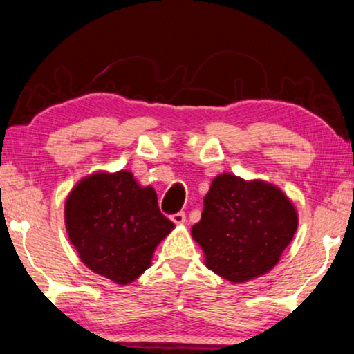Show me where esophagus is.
<instances>
[{"instance_id":"34e87169","label":"esophagus","mask_w":354,"mask_h":354,"mask_svg":"<svg viewBox=\"0 0 354 354\" xmlns=\"http://www.w3.org/2000/svg\"><path fill=\"white\" fill-rule=\"evenodd\" d=\"M170 220L174 223H184L185 222V212H177V214L170 215Z\"/></svg>"}]
</instances>
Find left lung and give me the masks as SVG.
Instances as JSON below:
<instances>
[{
  "instance_id": "8db88e82",
  "label": "left lung",
  "mask_w": 354,
  "mask_h": 354,
  "mask_svg": "<svg viewBox=\"0 0 354 354\" xmlns=\"http://www.w3.org/2000/svg\"><path fill=\"white\" fill-rule=\"evenodd\" d=\"M297 225L295 207L277 187L222 174L203 198L192 236L205 253L207 267L242 283L275 267Z\"/></svg>"
}]
</instances>
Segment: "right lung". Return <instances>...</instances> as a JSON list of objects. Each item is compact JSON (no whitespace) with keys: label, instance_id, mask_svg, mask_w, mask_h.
Returning <instances> with one entry per match:
<instances>
[{"label":"right lung","instance_id":"obj_1","mask_svg":"<svg viewBox=\"0 0 354 354\" xmlns=\"http://www.w3.org/2000/svg\"><path fill=\"white\" fill-rule=\"evenodd\" d=\"M66 228L82 263L119 285L151 265L156 247L174 223L162 215L152 187L127 170L82 178L66 201Z\"/></svg>","mask_w":354,"mask_h":354}]
</instances>
